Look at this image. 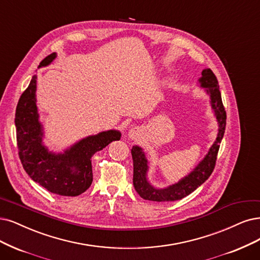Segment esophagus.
Segmentation results:
<instances>
[{"label":"esophagus","instance_id":"esophagus-1","mask_svg":"<svg viewBox=\"0 0 260 260\" xmlns=\"http://www.w3.org/2000/svg\"><path fill=\"white\" fill-rule=\"evenodd\" d=\"M140 134H141V131L138 127H133L128 133V136L132 139H136L140 136Z\"/></svg>","mask_w":260,"mask_h":260}]
</instances>
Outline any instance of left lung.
Here are the masks:
<instances>
[{
	"label": "left lung",
	"instance_id": "1",
	"mask_svg": "<svg viewBox=\"0 0 260 260\" xmlns=\"http://www.w3.org/2000/svg\"><path fill=\"white\" fill-rule=\"evenodd\" d=\"M203 77L199 82L203 88L207 89V93L210 95L211 105L214 109L215 117L218 122L217 138L206 157L199 162V165L190 172V174L182 179L178 183L170 185L167 188L157 189L153 187L147 180L148 160L145 152L139 147H133L132 156L134 161V176L133 183L137 193L141 198L152 201H175L186 197L190 193L204 183L205 181L212 174L217 158L219 143L223 139L226 127V111L222 102V96L218 89V82L215 75L210 69L204 70L201 73Z\"/></svg>",
	"mask_w": 260,
	"mask_h": 260
}]
</instances>
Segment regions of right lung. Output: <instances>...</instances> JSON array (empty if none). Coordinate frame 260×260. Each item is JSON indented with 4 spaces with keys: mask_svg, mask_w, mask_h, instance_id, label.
I'll return each instance as SVG.
<instances>
[{
    "mask_svg": "<svg viewBox=\"0 0 260 260\" xmlns=\"http://www.w3.org/2000/svg\"><path fill=\"white\" fill-rule=\"evenodd\" d=\"M51 53L40 63L50 64L55 59ZM36 80L34 75L19 99L15 125L18 154L30 178L51 193L62 196H78L90 187L93 181L91 157L114 140L121 138L118 131H108L77 142L63 154H54L42 143L43 128L36 107Z\"/></svg>",
    "mask_w": 260,
    "mask_h": 260,
    "instance_id": "add662e5",
    "label": "right lung"
}]
</instances>
